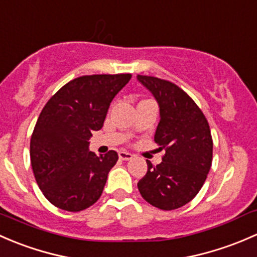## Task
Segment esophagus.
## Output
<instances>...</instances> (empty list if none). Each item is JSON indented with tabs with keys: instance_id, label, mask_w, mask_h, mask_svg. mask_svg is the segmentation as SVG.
Returning <instances> with one entry per match:
<instances>
[{
	"instance_id": "34e87169",
	"label": "esophagus",
	"mask_w": 257,
	"mask_h": 257,
	"mask_svg": "<svg viewBox=\"0 0 257 257\" xmlns=\"http://www.w3.org/2000/svg\"><path fill=\"white\" fill-rule=\"evenodd\" d=\"M118 157H120V160L122 161H128L131 160L134 156H132L130 152H126V151H120V152H118Z\"/></svg>"
}]
</instances>
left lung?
Listing matches in <instances>:
<instances>
[{"label": "left lung", "instance_id": "8db88e82", "mask_svg": "<svg viewBox=\"0 0 257 257\" xmlns=\"http://www.w3.org/2000/svg\"><path fill=\"white\" fill-rule=\"evenodd\" d=\"M160 106L155 134L162 162L152 166L137 183L146 202L162 210H173L189 203L207 179L213 160L209 123L192 97L176 84L155 76L137 75Z\"/></svg>", "mask_w": 257, "mask_h": 257}]
</instances>
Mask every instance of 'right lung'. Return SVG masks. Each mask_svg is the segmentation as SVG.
Returning <instances> with one entry per match:
<instances>
[{
  "label": "right lung",
  "mask_w": 257,
  "mask_h": 257,
  "mask_svg": "<svg viewBox=\"0 0 257 257\" xmlns=\"http://www.w3.org/2000/svg\"><path fill=\"white\" fill-rule=\"evenodd\" d=\"M131 74H100L65 84L42 110L31 139V163L44 197L55 207L80 211L101 195L115 151H89L92 131L104 125L110 102Z\"/></svg>",
  "instance_id": "obj_1"
}]
</instances>
